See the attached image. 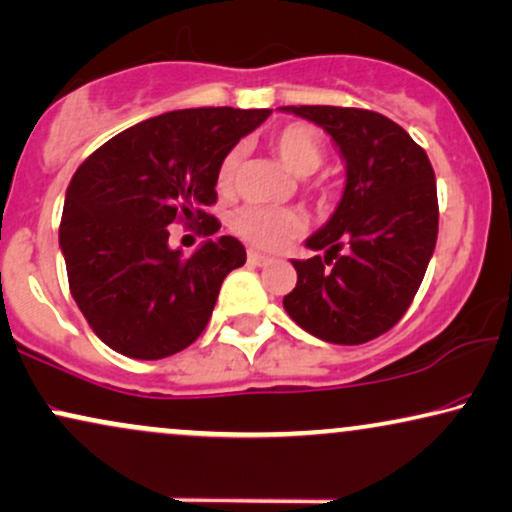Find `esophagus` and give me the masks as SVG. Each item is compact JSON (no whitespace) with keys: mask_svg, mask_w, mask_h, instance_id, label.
<instances>
[{"mask_svg":"<svg viewBox=\"0 0 512 512\" xmlns=\"http://www.w3.org/2000/svg\"><path fill=\"white\" fill-rule=\"evenodd\" d=\"M248 262L255 264V267H267V264H271L274 260L267 255H262V252H257V250H248Z\"/></svg>","mask_w":512,"mask_h":512,"instance_id":"1","label":"esophagus"}]
</instances>
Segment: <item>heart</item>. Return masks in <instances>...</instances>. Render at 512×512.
Wrapping results in <instances>:
<instances>
[{
    "mask_svg": "<svg viewBox=\"0 0 512 512\" xmlns=\"http://www.w3.org/2000/svg\"><path fill=\"white\" fill-rule=\"evenodd\" d=\"M271 148L281 158V163L297 177H307L316 172L323 163V146L316 134L304 125H288L271 137ZM238 163H241V151L231 148L224 155L222 165L217 172V186L222 191L234 186ZM234 231L245 241L264 250L283 248L290 238L302 231V217L295 210H274L248 205L234 215Z\"/></svg>",
    "mask_w": 512,
    "mask_h": 512,
    "instance_id": "b5f03b06",
    "label": "heart"
}]
</instances>
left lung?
Instances as JSON below:
<instances>
[{
    "label": "left lung",
    "instance_id": "left-lung-1",
    "mask_svg": "<svg viewBox=\"0 0 512 512\" xmlns=\"http://www.w3.org/2000/svg\"><path fill=\"white\" fill-rule=\"evenodd\" d=\"M319 125L345 163L338 208L293 260L283 307L302 331L361 345L390 331L423 283L437 243V184L428 153L385 115L361 108L283 106Z\"/></svg>",
    "mask_w": 512,
    "mask_h": 512
}]
</instances>
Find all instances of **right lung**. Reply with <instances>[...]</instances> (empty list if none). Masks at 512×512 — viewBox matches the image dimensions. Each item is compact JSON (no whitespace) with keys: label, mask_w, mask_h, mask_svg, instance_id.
<instances>
[{"label":"right lung","mask_w":512,"mask_h":512,"mask_svg":"<svg viewBox=\"0 0 512 512\" xmlns=\"http://www.w3.org/2000/svg\"><path fill=\"white\" fill-rule=\"evenodd\" d=\"M271 108H186L125 129L89 155L70 179L58 245L70 293L92 331L132 359H165L208 326L229 271L245 264L234 236L212 238L203 212L217 200L224 155ZM201 222L208 242L186 258L166 226Z\"/></svg>","instance_id":"obj_1"}]
</instances>
